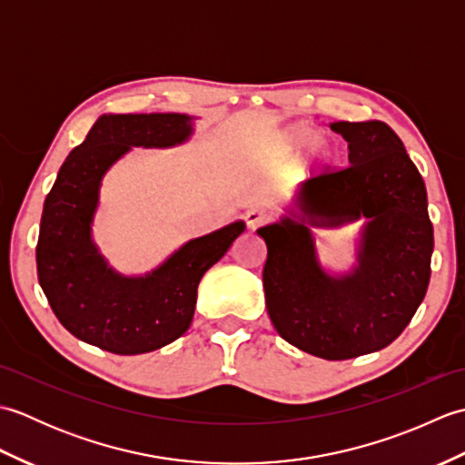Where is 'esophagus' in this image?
<instances>
[{
  "label": "esophagus",
  "instance_id": "34e87169",
  "mask_svg": "<svg viewBox=\"0 0 465 465\" xmlns=\"http://www.w3.org/2000/svg\"><path fill=\"white\" fill-rule=\"evenodd\" d=\"M268 217V210H263V207H252V210L245 213V222H248L250 230H255V227H260Z\"/></svg>",
  "mask_w": 465,
  "mask_h": 465
}]
</instances>
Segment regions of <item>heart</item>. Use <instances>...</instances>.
<instances>
[{"label":"heart","instance_id":"obj_1","mask_svg":"<svg viewBox=\"0 0 465 465\" xmlns=\"http://www.w3.org/2000/svg\"><path fill=\"white\" fill-rule=\"evenodd\" d=\"M315 142V132L308 125H295L285 134V143H288L293 152H303L305 147H310ZM318 153L322 157H330L331 152L328 145H320Z\"/></svg>","mask_w":465,"mask_h":465}]
</instances>
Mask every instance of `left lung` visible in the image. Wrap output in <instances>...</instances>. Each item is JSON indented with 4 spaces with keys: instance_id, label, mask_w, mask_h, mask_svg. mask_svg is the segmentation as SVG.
Segmentation results:
<instances>
[{
    "instance_id": "obj_1",
    "label": "left lung",
    "mask_w": 465,
    "mask_h": 465,
    "mask_svg": "<svg viewBox=\"0 0 465 465\" xmlns=\"http://www.w3.org/2000/svg\"><path fill=\"white\" fill-rule=\"evenodd\" d=\"M350 165L305 182L295 207L263 225L265 308L282 338L323 360L383 350L406 330L431 275L433 227L428 193L398 134L388 124L335 122ZM365 219L359 265L325 272L309 225Z\"/></svg>"
}]
</instances>
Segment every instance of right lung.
I'll return each mask as SVG.
<instances>
[{"mask_svg": "<svg viewBox=\"0 0 465 465\" xmlns=\"http://www.w3.org/2000/svg\"><path fill=\"white\" fill-rule=\"evenodd\" d=\"M193 134L185 114H107L67 155L47 193L35 248L37 278L55 318L77 340L117 355L160 350L190 328L197 285L245 223L190 240L145 275L107 265L92 238L105 172L132 147H172Z\"/></svg>", "mask_w": 465, "mask_h": 465, "instance_id": "add662e5", "label": "right lung"}]
</instances>
